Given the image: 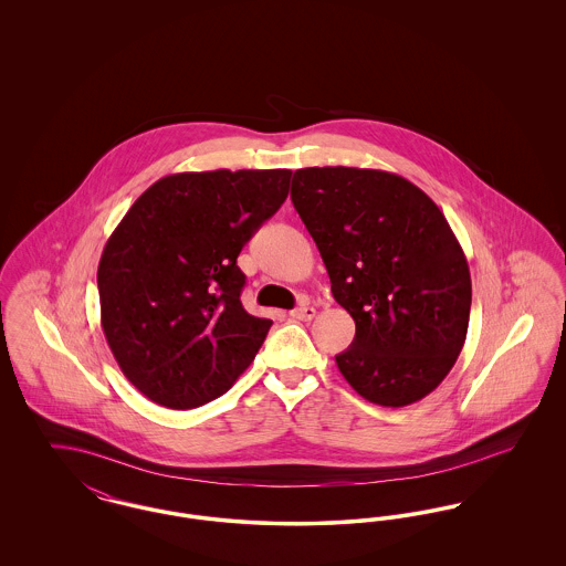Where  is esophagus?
I'll return each mask as SVG.
<instances>
[{"instance_id":"1","label":"esophagus","mask_w":566,"mask_h":566,"mask_svg":"<svg viewBox=\"0 0 566 566\" xmlns=\"http://www.w3.org/2000/svg\"><path fill=\"white\" fill-rule=\"evenodd\" d=\"M316 316V310L312 305H298L295 310H291V318L295 321H312Z\"/></svg>"}]
</instances>
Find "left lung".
I'll use <instances>...</instances> for the list:
<instances>
[{"label": "left lung", "mask_w": 566, "mask_h": 566, "mask_svg": "<svg viewBox=\"0 0 566 566\" xmlns=\"http://www.w3.org/2000/svg\"><path fill=\"white\" fill-rule=\"evenodd\" d=\"M291 199L321 250L331 293L356 323L342 376L367 401L424 399L457 363L471 273L446 216L397 174L305 167Z\"/></svg>", "instance_id": "obj_1"}]
</instances>
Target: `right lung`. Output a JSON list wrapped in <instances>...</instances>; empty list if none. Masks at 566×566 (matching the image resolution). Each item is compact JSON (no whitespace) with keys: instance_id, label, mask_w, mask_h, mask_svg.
<instances>
[{"instance_id":"add662e5","label":"right lung","mask_w":566,"mask_h":566,"mask_svg":"<svg viewBox=\"0 0 566 566\" xmlns=\"http://www.w3.org/2000/svg\"><path fill=\"white\" fill-rule=\"evenodd\" d=\"M291 169L187 171L144 190L104 248L102 326L150 401L192 409L224 395L271 321L243 310V245L289 197Z\"/></svg>"}]
</instances>
